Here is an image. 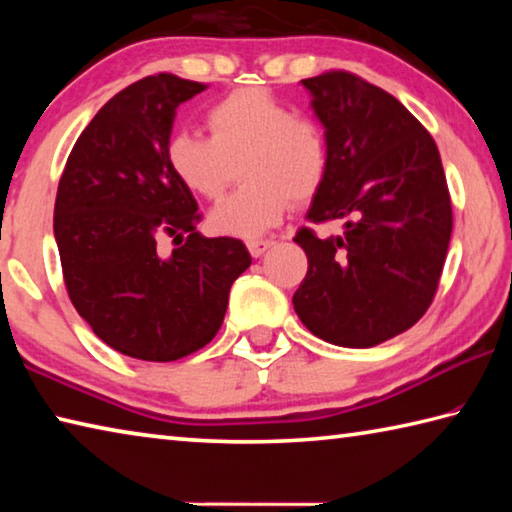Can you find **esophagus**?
I'll return each mask as SVG.
<instances>
[{
  "mask_svg": "<svg viewBox=\"0 0 512 512\" xmlns=\"http://www.w3.org/2000/svg\"><path fill=\"white\" fill-rule=\"evenodd\" d=\"M248 250H250V255L253 257H262L268 248L273 246V239H250L248 241Z\"/></svg>",
  "mask_w": 512,
  "mask_h": 512,
  "instance_id": "34e87169",
  "label": "esophagus"
}]
</instances>
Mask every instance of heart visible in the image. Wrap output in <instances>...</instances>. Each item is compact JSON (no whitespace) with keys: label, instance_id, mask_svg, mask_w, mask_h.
Masks as SVG:
<instances>
[{"label":"heart","instance_id":"1","mask_svg":"<svg viewBox=\"0 0 512 512\" xmlns=\"http://www.w3.org/2000/svg\"><path fill=\"white\" fill-rule=\"evenodd\" d=\"M210 137L176 131L164 158L178 183L216 201L235 180L241 185L210 214L219 235L259 237L284 219L291 203H309L329 173V142L314 117L293 112L264 88H239L205 112Z\"/></svg>","mask_w":512,"mask_h":512}]
</instances>
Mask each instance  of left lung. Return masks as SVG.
Masks as SVG:
<instances>
[{
	"mask_svg": "<svg viewBox=\"0 0 512 512\" xmlns=\"http://www.w3.org/2000/svg\"><path fill=\"white\" fill-rule=\"evenodd\" d=\"M302 85L329 142L307 219H343L345 232H296L309 268L293 309L318 339L372 348L418 323L436 296L454 223L443 162L427 128L361 76L332 69Z\"/></svg>",
	"mask_w": 512,
	"mask_h": 512,
	"instance_id": "left-lung-1",
	"label": "left lung"
}]
</instances>
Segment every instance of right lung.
Returning <instances> with one entry per match:
<instances>
[{
	"label": "right lung",
	"instance_id": "right-lung-1",
	"mask_svg": "<svg viewBox=\"0 0 512 512\" xmlns=\"http://www.w3.org/2000/svg\"><path fill=\"white\" fill-rule=\"evenodd\" d=\"M203 90L162 72L117 92L79 135L58 183L54 235L69 300L103 343L133 359L176 361L205 348L232 282L253 262L244 241L198 235L196 198L164 158L176 108ZM162 234L188 237L162 256Z\"/></svg>",
	"mask_w": 512,
	"mask_h": 512
}]
</instances>
